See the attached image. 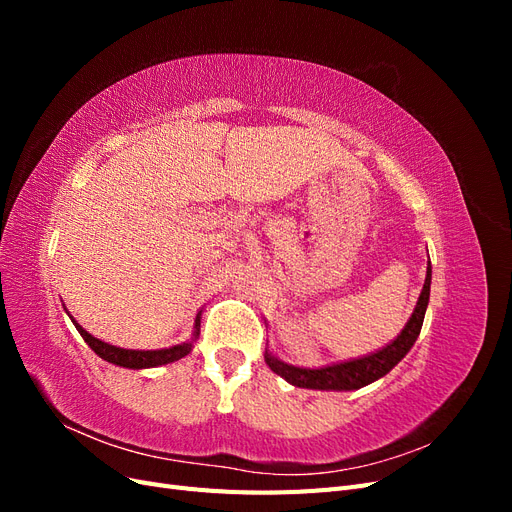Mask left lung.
<instances>
[{
  "instance_id": "1",
  "label": "left lung",
  "mask_w": 512,
  "mask_h": 512,
  "mask_svg": "<svg viewBox=\"0 0 512 512\" xmlns=\"http://www.w3.org/2000/svg\"><path fill=\"white\" fill-rule=\"evenodd\" d=\"M429 290H431V262H427V277L421 294L406 327L393 339L391 344H386L382 350L361 356V359H352L344 363H333L320 369H307V367H294L284 361L267 348L265 361L271 367L273 374L282 376L288 384L299 386V389H312V391H356L363 386L384 378L389 371L404 359V356L412 350L418 333H421L425 312L429 305Z\"/></svg>"
}]
</instances>
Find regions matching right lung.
<instances>
[{"instance_id": "right-lung-1", "label": "right lung", "mask_w": 512, "mask_h": 512, "mask_svg": "<svg viewBox=\"0 0 512 512\" xmlns=\"http://www.w3.org/2000/svg\"><path fill=\"white\" fill-rule=\"evenodd\" d=\"M64 309H66V305H64ZM66 314L70 316L68 309H66ZM200 316H203V312L196 314L190 339H185L183 344L162 348V350H126V348H119V346H113V344H106V342H102V339L87 333L72 316L70 318H72V324L76 327V331H79L81 337L87 342V346L94 350L100 356V359H104L106 363H113V365L126 367V369H149V367H160V365L175 363V361L183 359V356H188L192 352L194 342L200 335Z\"/></svg>"}]
</instances>
